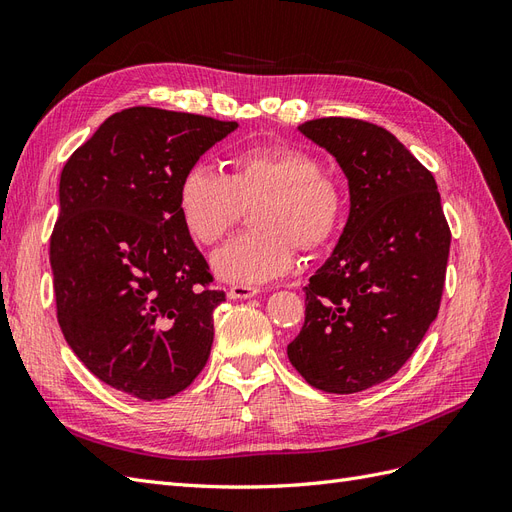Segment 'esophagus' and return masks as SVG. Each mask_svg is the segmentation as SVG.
<instances>
[{"label": "esophagus", "instance_id": "1", "mask_svg": "<svg viewBox=\"0 0 512 512\" xmlns=\"http://www.w3.org/2000/svg\"><path fill=\"white\" fill-rule=\"evenodd\" d=\"M260 292L258 286H243V284H235L228 288V297L230 299H252Z\"/></svg>", "mask_w": 512, "mask_h": 512}]
</instances>
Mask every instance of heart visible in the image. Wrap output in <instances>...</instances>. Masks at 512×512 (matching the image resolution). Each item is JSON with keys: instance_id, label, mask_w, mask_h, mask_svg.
Here are the masks:
<instances>
[{"instance_id": "b5f03b06", "label": "heart", "mask_w": 512, "mask_h": 512, "mask_svg": "<svg viewBox=\"0 0 512 512\" xmlns=\"http://www.w3.org/2000/svg\"><path fill=\"white\" fill-rule=\"evenodd\" d=\"M254 230L213 254V269L235 284H265L292 271L299 247L329 245L346 218V190L322 173L312 153L292 145L245 147L228 153L226 175L205 166L185 170L177 190L183 228L198 245L220 243L243 207Z\"/></svg>"}]
</instances>
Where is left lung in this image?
I'll use <instances>...</instances> for the list:
<instances>
[{
	"instance_id": "obj_1",
	"label": "left lung",
	"mask_w": 512,
	"mask_h": 512,
	"mask_svg": "<svg viewBox=\"0 0 512 512\" xmlns=\"http://www.w3.org/2000/svg\"><path fill=\"white\" fill-rule=\"evenodd\" d=\"M299 130L342 166L350 218L305 286L288 359L314 389L361 393L395 376L436 320L451 228L436 179L389 130L350 117Z\"/></svg>"
}]
</instances>
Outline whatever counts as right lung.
<instances>
[{"label": "right lung", "mask_w": 512, "mask_h": 512, "mask_svg": "<svg viewBox=\"0 0 512 512\" xmlns=\"http://www.w3.org/2000/svg\"><path fill=\"white\" fill-rule=\"evenodd\" d=\"M237 121L132 106L61 170L51 232L57 322L83 365L153 401L203 371L226 301L177 209L179 181Z\"/></svg>", "instance_id": "add662e5"}]
</instances>
